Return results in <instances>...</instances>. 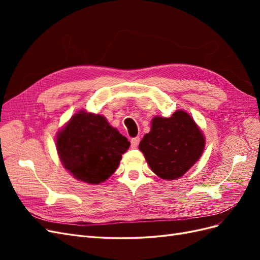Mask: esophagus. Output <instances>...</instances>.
<instances>
[{"label":"esophagus","instance_id":"obj_1","mask_svg":"<svg viewBox=\"0 0 260 260\" xmlns=\"http://www.w3.org/2000/svg\"><path fill=\"white\" fill-rule=\"evenodd\" d=\"M130 142H131V147H132V148H137L138 145H139V143H140V138H139V137L132 138Z\"/></svg>","mask_w":260,"mask_h":260}]
</instances>
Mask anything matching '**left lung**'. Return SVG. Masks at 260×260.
<instances>
[{
	"label": "left lung",
	"mask_w": 260,
	"mask_h": 260,
	"mask_svg": "<svg viewBox=\"0 0 260 260\" xmlns=\"http://www.w3.org/2000/svg\"><path fill=\"white\" fill-rule=\"evenodd\" d=\"M204 146L205 140L193 118L178 111L169 118L156 116L151 132L144 136L139 148L154 174L175 180L200 159Z\"/></svg>",
	"instance_id": "8db88e82"
}]
</instances>
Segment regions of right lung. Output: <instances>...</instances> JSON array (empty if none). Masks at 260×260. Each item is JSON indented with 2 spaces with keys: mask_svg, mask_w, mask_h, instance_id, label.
I'll return each mask as SVG.
<instances>
[{
  "mask_svg": "<svg viewBox=\"0 0 260 260\" xmlns=\"http://www.w3.org/2000/svg\"><path fill=\"white\" fill-rule=\"evenodd\" d=\"M130 146L105 117L80 112L58 132L56 147L64 167L86 183L104 182L116 171Z\"/></svg>",
  "mask_w": 260,
  "mask_h": 260,
  "instance_id": "add662e5",
  "label": "right lung"
}]
</instances>
